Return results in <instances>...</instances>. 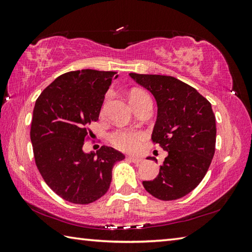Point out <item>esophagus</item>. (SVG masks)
<instances>
[{
	"label": "esophagus",
	"mask_w": 252,
	"mask_h": 252,
	"mask_svg": "<svg viewBox=\"0 0 252 252\" xmlns=\"http://www.w3.org/2000/svg\"><path fill=\"white\" fill-rule=\"evenodd\" d=\"M127 159H130L132 162H134V163H140V162H142V158H140V157H135V156H129L127 157Z\"/></svg>",
	"instance_id": "obj_1"
}]
</instances>
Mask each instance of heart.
<instances>
[{"instance_id": "b5f03b06", "label": "heart", "mask_w": 252, "mask_h": 252, "mask_svg": "<svg viewBox=\"0 0 252 252\" xmlns=\"http://www.w3.org/2000/svg\"><path fill=\"white\" fill-rule=\"evenodd\" d=\"M149 95L142 90H134L130 95V100L132 104H135L144 98H148ZM108 98V96H107ZM106 98V100H107ZM110 142L123 152H135L141 147L142 142L145 138V134L141 131L120 129L116 130L109 136Z\"/></svg>"}]
</instances>
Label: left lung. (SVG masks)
Here are the masks:
<instances>
[{
  "instance_id": "8db88e82",
  "label": "left lung",
  "mask_w": 252,
  "mask_h": 252,
  "mask_svg": "<svg viewBox=\"0 0 252 252\" xmlns=\"http://www.w3.org/2000/svg\"><path fill=\"white\" fill-rule=\"evenodd\" d=\"M147 89L158 106L152 140L168 152L159 174L144 181L149 194L175 200L195 189L205 178L216 151V116L211 104L190 85L170 76L130 73ZM149 160H157L147 157Z\"/></svg>"
}]
</instances>
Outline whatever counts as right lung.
Returning <instances> with one entry per match:
<instances>
[{
  "label": "right lung",
  "mask_w": 252,
  "mask_h": 252,
  "mask_svg": "<svg viewBox=\"0 0 252 252\" xmlns=\"http://www.w3.org/2000/svg\"><path fill=\"white\" fill-rule=\"evenodd\" d=\"M115 71H70L37 97L30 138L37 170L50 189L69 202L87 205L108 190L111 172L125 155L109 146L85 154L91 122L97 121Z\"/></svg>",
  "instance_id": "add662e5"
}]
</instances>
